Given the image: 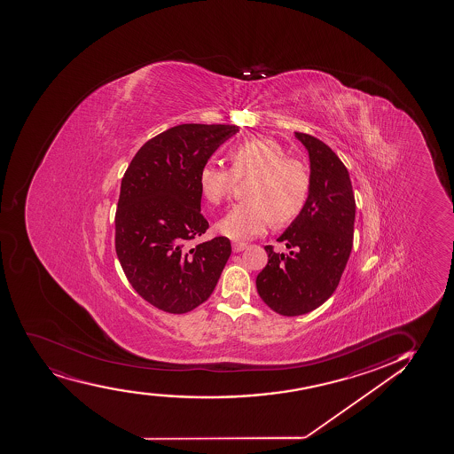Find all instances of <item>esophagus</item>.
I'll use <instances>...</instances> for the list:
<instances>
[{
	"instance_id": "esophagus-1",
	"label": "esophagus",
	"mask_w": 454,
	"mask_h": 454,
	"mask_svg": "<svg viewBox=\"0 0 454 454\" xmlns=\"http://www.w3.org/2000/svg\"><path fill=\"white\" fill-rule=\"evenodd\" d=\"M247 248V244H244V242H235L233 244V251L235 253H240V251H244Z\"/></svg>"
}]
</instances>
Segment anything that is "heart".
I'll list each match as a JSON object with an SVG mask.
<instances>
[{
	"label": "heart",
	"mask_w": 454,
	"mask_h": 454,
	"mask_svg": "<svg viewBox=\"0 0 454 454\" xmlns=\"http://www.w3.org/2000/svg\"><path fill=\"white\" fill-rule=\"evenodd\" d=\"M231 171L215 163L201 168L200 191L208 203L221 204L235 189L236 177L254 176L247 189L248 200L233 206L216 224L221 235L246 240L259 235L274 221L285 224L295 218L308 201L310 178L297 160H289L276 141L253 137L230 152Z\"/></svg>",
	"instance_id": "1"
}]
</instances>
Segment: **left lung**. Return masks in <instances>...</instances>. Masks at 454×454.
<instances>
[{"mask_svg":"<svg viewBox=\"0 0 454 454\" xmlns=\"http://www.w3.org/2000/svg\"><path fill=\"white\" fill-rule=\"evenodd\" d=\"M295 137L309 153L308 201L277 238L289 253L266 246L268 263L255 287L274 312L298 317L329 300L348 262L355 233L356 201L349 174L333 150L313 136Z\"/></svg>","mask_w":454,"mask_h":454,"instance_id":"8db88e82","label":"left lung"}]
</instances>
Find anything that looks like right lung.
<instances>
[{
    "mask_svg": "<svg viewBox=\"0 0 454 454\" xmlns=\"http://www.w3.org/2000/svg\"><path fill=\"white\" fill-rule=\"evenodd\" d=\"M238 125L180 124L145 142L121 182L115 248L131 286L163 312L186 313L206 301L231 254L224 236L204 235L199 176Z\"/></svg>",
    "mask_w": 454,
    "mask_h": 454,
    "instance_id": "right-lung-1",
    "label": "right lung"
}]
</instances>
